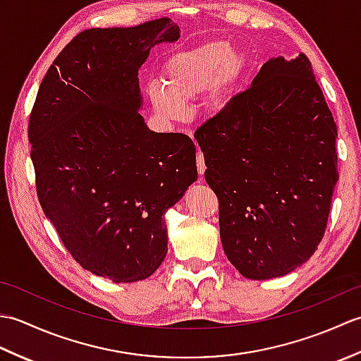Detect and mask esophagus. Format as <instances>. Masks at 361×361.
Returning a JSON list of instances; mask_svg holds the SVG:
<instances>
[{"label": "esophagus", "instance_id": "obj_1", "mask_svg": "<svg viewBox=\"0 0 361 361\" xmlns=\"http://www.w3.org/2000/svg\"><path fill=\"white\" fill-rule=\"evenodd\" d=\"M197 169H198V173H200V175H203V173H204V171H206L204 157H203V153H202L200 150L197 152Z\"/></svg>", "mask_w": 361, "mask_h": 361}]
</instances>
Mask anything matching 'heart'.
<instances>
[{
	"label": "heart",
	"instance_id": "heart-1",
	"mask_svg": "<svg viewBox=\"0 0 361 361\" xmlns=\"http://www.w3.org/2000/svg\"><path fill=\"white\" fill-rule=\"evenodd\" d=\"M248 70L247 54L216 38L169 57L161 71L163 88L150 87L149 101L159 118L181 121L185 105L208 93L209 109L220 113L231 104Z\"/></svg>",
	"mask_w": 361,
	"mask_h": 361
}]
</instances>
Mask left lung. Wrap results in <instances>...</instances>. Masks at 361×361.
Wrapping results in <instances>:
<instances>
[{"label": "left lung", "mask_w": 361, "mask_h": 361, "mask_svg": "<svg viewBox=\"0 0 361 361\" xmlns=\"http://www.w3.org/2000/svg\"><path fill=\"white\" fill-rule=\"evenodd\" d=\"M194 137L219 198L220 240L239 273L281 278L309 260L326 231L338 157L307 56L268 60Z\"/></svg>", "instance_id": "left-lung-1"}]
</instances>
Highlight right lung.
I'll list each match as a JSON object with an SVG mask.
<instances>
[{
  "mask_svg": "<svg viewBox=\"0 0 361 361\" xmlns=\"http://www.w3.org/2000/svg\"><path fill=\"white\" fill-rule=\"evenodd\" d=\"M178 37L166 17L83 30L49 66L29 118L44 216L75 262L118 283L163 264L164 214L197 180L192 140L152 132L140 114L137 71Z\"/></svg>",
  "mask_w": 361,
  "mask_h": 361,
  "instance_id": "obj_1",
  "label": "right lung"
}]
</instances>
